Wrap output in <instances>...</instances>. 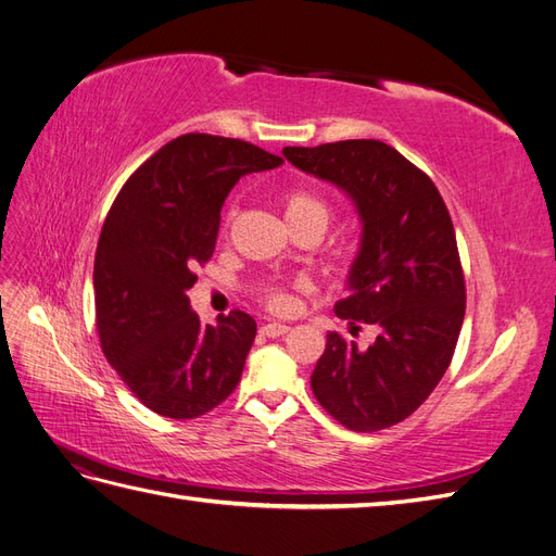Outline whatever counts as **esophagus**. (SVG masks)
<instances>
[{
    "label": "esophagus",
    "mask_w": 556,
    "mask_h": 556,
    "mask_svg": "<svg viewBox=\"0 0 556 556\" xmlns=\"http://www.w3.org/2000/svg\"><path fill=\"white\" fill-rule=\"evenodd\" d=\"M260 331H262V336H266V339H276V336L288 333L290 327H288V325H280V323H268V325H264Z\"/></svg>",
    "instance_id": "esophagus-1"
}]
</instances>
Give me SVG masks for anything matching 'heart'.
I'll use <instances>...</instances> for the list:
<instances>
[{
  "mask_svg": "<svg viewBox=\"0 0 556 556\" xmlns=\"http://www.w3.org/2000/svg\"><path fill=\"white\" fill-rule=\"evenodd\" d=\"M282 208H285V220L290 227L299 225H317L319 229H327L331 220V211L323 199L315 197L308 190H288L282 194ZM231 217V213H229ZM264 304L274 313H288L292 311L294 301L282 288H268L264 290Z\"/></svg>",
  "mask_w": 556,
  "mask_h": 556,
  "instance_id": "b5f03b06",
  "label": "heart"
}]
</instances>
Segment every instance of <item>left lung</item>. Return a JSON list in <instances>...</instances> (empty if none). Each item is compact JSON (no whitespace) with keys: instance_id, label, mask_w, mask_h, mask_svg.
<instances>
[{"instance_id":"obj_1","label":"left lung","mask_w":556,"mask_h":556,"mask_svg":"<svg viewBox=\"0 0 556 556\" xmlns=\"http://www.w3.org/2000/svg\"><path fill=\"white\" fill-rule=\"evenodd\" d=\"M282 155L355 201L362 245L333 311L355 331L378 329L366 350L329 331L313 394L352 431L387 429L422 406L457 348L466 285L447 206L425 172L376 139L288 146Z\"/></svg>"}]
</instances>
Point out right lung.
Segmentation results:
<instances>
[{"label": "right lung", "mask_w": 556, "mask_h": 556, "mask_svg": "<svg viewBox=\"0 0 556 556\" xmlns=\"http://www.w3.org/2000/svg\"><path fill=\"white\" fill-rule=\"evenodd\" d=\"M280 164L248 141L182 134L117 192L94 255L97 331L109 364L153 413L192 419L237 390L255 319L231 311L204 327L188 290L213 257L233 185Z\"/></svg>", "instance_id": "obj_1"}]
</instances>
